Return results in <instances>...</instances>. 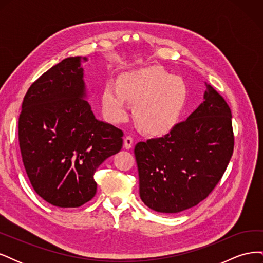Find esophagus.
<instances>
[{"mask_svg": "<svg viewBox=\"0 0 263 263\" xmlns=\"http://www.w3.org/2000/svg\"><path fill=\"white\" fill-rule=\"evenodd\" d=\"M133 142H134V138L132 136H127L124 139V147L126 149H130L133 147Z\"/></svg>", "mask_w": 263, "mask_h": 263, "instance_id": "obj_1", "label": "esophagus"}]
</instances>
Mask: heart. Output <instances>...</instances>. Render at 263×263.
I'll list each match as a JSON object with an SVG mask.
<instances>
[{
	"mask_svg": "<svg viewBox=\"0 0 263 263\" xmlns=\"http://www.w3.org/2000/svg\"><path fill=\"white\" fill-rule=\"evenodd\" d=\"M185 101L184 82L156 67L124 73L118 84L108 82L102 93L103 110L109 121H126L130 102L135 104V121L150 134L169 132L177 124Z\"/></svg>",
	"mask_w": 263,
	"mask_h": 263,
	"instance_id": "heart-1",
	"label": "heart"
}]
</instances>
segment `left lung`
Instances as JSON below:
<instances>
[{"mask_svg":"<svg viewBox=\"0 0 263 263\" xmlns=\"http://www.w3.org/2000/svg\"><path fill=\"white\" fill-rule=\"evenodd\" d=\"M205 85L204 102L186 121L163 137L135 146L140 198L156 212L179 213L205 200L233 156L232 110L211 84Z\"/></svg>","mask_w":263,"mask_h":263,"instance_id":"obj_1","label":"left lung"}]
</instances>
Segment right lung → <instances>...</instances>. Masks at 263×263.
Instances as JSON below:
<instances>
[{
  "instance_id": "add662e5",
  "label": "right lung",
  "mask_w": 263,
  "mask_h": 263,
  "mask_svg": "<svg viewBox=\"0 0 263 263\" xmlns=\"http://www.w3.org/2000/svg\"><path fill=\"white\" fill-rule=\"evenodd\" d=\"M81 57L53 66L29 86L18 118L24 166L35 192L58 208L97 193L93 174L123 147L124 133L98 121L84 100Z\"/></svg>"
}]
</instances>
